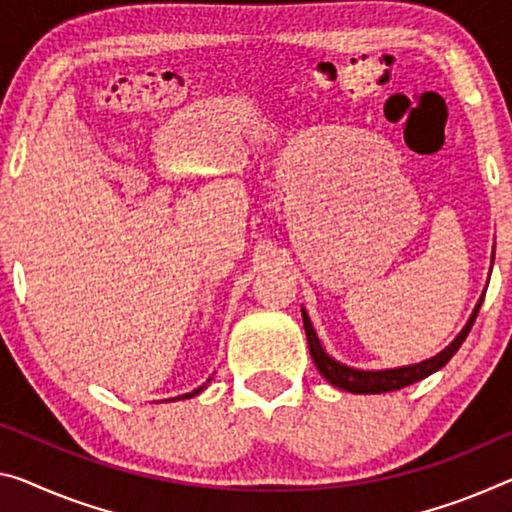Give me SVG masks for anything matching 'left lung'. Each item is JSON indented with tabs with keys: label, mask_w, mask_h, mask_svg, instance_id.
Returning <instances> with one entry per match:
<instances>
[{
	"label": "left lung",
	"mask_w": 512,
	"mask_h": 512,
	"mask_svg": "<svg viewBox=\"0 0 512 512\" xmlns=\"http://www.w3.org/2000/svg\"><path fill=\"white\" fill-rule=\"evenodd\" d=\"M481 304H483V297L478 300L476 309L469 316L467 325L462 327V332L455 336L453 343L446 345V348L439 352V355L421 361V364L387 368V371H359V368H350V366L341 364V361L332 359L325 350H322L316 329H313L311 320H309V316H306L304 309H302V320H304V332H306V341H309L313 364H316L320 375L325 377L327 382H332L334 387L343 389V391H350V393H387V391L410 387V384L419 382V380H423V377H428L435 371H439L442 366H446L448 359H451L455 352L460 350L462 341L467 338L469 329H471V325H474V320L478 316V309H481Z\"/></svg>",
	"instance_id": "left-lung-1"
}]
</instances>
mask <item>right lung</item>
Masks as SVG:
<instances>
[{"mask_svg": "<svg viewBox=\"0 0 512 512\" xmlns=\"http://www.w3.org/2000/svg\"><path fill=\"white\" fill-rule=\"evenodd\" d=\"M203 391V387H199V389H194L192 393H185V396H178L180 400H183V398H192V396H196V393H201ZM171 400H174V398H171Z\"/></svg>", "mask_w": 512, "mask_h": 512, "instance_id": "add662e5", "label": "right lung"}]
</instances>
